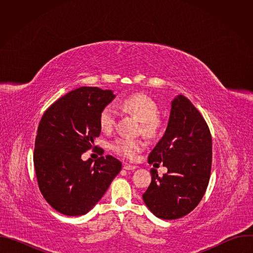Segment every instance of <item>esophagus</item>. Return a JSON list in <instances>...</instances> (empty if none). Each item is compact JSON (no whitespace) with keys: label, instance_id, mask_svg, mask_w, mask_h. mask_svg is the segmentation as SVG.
Wrapping results in <instances>:
<instances>
[{"label":"esophagus","instance_id":"esophagus-1","mask_svg":"<svg viewBox=\"0 0 253 253\" xmlns=\"http://www.w3.org/2000/svg\"><path fill=\"white\" fill-rule=\"evenodd\" d=\"M123 168H124L125 170H135V169H136V166H134V165H130V164H127V163H125V164L123 165Z\"/></svg>","mask_w":253,"mask_h":253}]
</instances>
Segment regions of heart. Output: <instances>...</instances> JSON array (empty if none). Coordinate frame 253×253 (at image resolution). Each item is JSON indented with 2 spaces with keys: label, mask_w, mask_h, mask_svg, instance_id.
<instances>
[{
  "label": "heart",
  "mask_w": 253,
  "mask_h": 253,
  "mask_svg": "<svg viewBox=\"0 0 253 253\" xmlns=\"http://www.w3.org/2000/svg\"><path fill=\"white\" fill-rule=\"evenodd\" d=\"M121 109L132 114L140 121V130L148 136H153L160 126V120L157 116L158 107L156 103L147 95L142 93L131 94L119 102ZM117 120V111L112 105H107L99 114V126L102 131L111 132ZM145 143L138 139L118 138L112 142L111 148L118 155L133 159L143 150Z\"/></svg>",
  "instance_id": "heart-1"
}]
</instances>
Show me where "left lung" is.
I'll list each match as a JSON object with an SVG mask.
<instances>
[{
    "instance_id": "obj_1",
    "label": "left lung",
    "mask_w": 253,
    "mask_h": 253,
    "mask_svg": "<svg viewBox=\"0 0 253 253\" xmlns=\"http://www.w3.org/2000/svg\"><path fill=\"white\" fill-rule=\"evenodd\" d=\"M168 172L162 177L152 168V180L143 200L157 217L177 219L191 212L202 199L210 178L212 139L206 121L183 95L171 105L168 126L148 156Z\"/></svg>"
}]
</instances>
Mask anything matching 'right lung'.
<instances>
[{
    "label": "right lung",
    "instance_id": "right-lung-1",
    "mask_svg": "<svg viewBox=\"0 0 253 253\" xmlns=\"http://www.w3.org/2000/svg\"><path fill=\"white\" fill-rule=\"evenodd\" d=\"M114 98L111 90L81 87L59 98L41 118L34 149L36 176L46 201L64 215L86 214L121 171V162L111 155L94 163L81 159L98 148L99 114Z\"/></svg>",
    "mask_w": 253,
    "mask_h": 253
}]
</instances>
